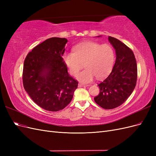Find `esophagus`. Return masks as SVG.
Listing matches in <instances>:
<instances>
[{"mask_svg":"<svg viewBox=\"0 0 156 156\" xmlns=\"http://www.w3.org/2000/svg\"><path fill=\"white\" fill-rule=\"evenodd\" d=\"M78 86H79V87H88V85H87V84H83L79 83L78 84Z\"/></svg>","mask_w":156,"mask_h":156,"instance_id":"esophagus-1","label":"esophagus"}]
</instances>
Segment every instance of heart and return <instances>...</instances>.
I'll return each mask as SVG.
<instances>
[{"label": "heart", "mask_w": 156, "mask_h": 156, "mask_svg": "<svg viewBox=\"0 0 156 156\" xmlns=\"http://www.w3.org/2000/svg\"><path fill=\"white\" fill-rule=\"evenodd\" d=\"M63 60L73 76H77L84 63L86 69L78 75L77 79L88 83L96 77L100 79L110 73L115 62V52L109 44L86 41L75 46L74 52L65 53Z\"/></svg>", "instance_id": "heart-1"}]
</instances>
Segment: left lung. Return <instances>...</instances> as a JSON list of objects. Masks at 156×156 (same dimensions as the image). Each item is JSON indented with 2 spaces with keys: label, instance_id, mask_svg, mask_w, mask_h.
<instances>
[{
  "label": "left lung",
  "instance_id": "1",
  "mask_svg": "<svg viewBox=\"0 0 156 156\" xmlns=\"http://www.w3.org/2000/svg\"><path fill=\"white\" fill-rule=\"evenodd\" d=\"M108 39L115 49L116 61L109 75L98 84L100 91L94 101L105 109H112L123 104L133 92L137 66L130 48L115 37L108 36Z\"/></svg>",
  "mask_w": 156,
  "mask_h": 156
}]
</instances>
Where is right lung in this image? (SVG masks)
I'll return each instance as SVG.
<instances>
[{
	"label": "right lung",
	"mask_w": 156,
	"mask_h": 156,
	"mask_svg": "<svg viewBox=\"0 0 156 156\" xmlns=\"http://www.w3.org/2000/svg\"><path fill=\"white\" fill-rule=\"evenodd\" d=\"M67 42L66 38L51 37L33 48L24 61L23 87L35 103L49 111L66 107L78 86L62 57Z\"/></svg>",
	"instance_id": "obj_1"
}]
</instances>
